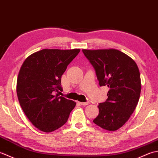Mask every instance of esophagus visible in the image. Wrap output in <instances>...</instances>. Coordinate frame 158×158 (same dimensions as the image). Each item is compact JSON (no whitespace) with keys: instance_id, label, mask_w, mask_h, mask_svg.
<instances>
[{"instance_id":"34e87169","label":"esophagus","mask_w":158,"mask_h":158,"mask_svg":"<svg viewBox=\"0 0 158 158\" xmlns=\"http://www.w3.org/2000/svg\"><path fill=\"white\" fill-rule=\"evenodd\" d=\"M79 103L81 105H83V106H86L89 105V102H79Z\"/></svg>"}]
</instances>
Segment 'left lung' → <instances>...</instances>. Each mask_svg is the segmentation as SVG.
<instances>
[{"mask_svg": "<svg viewBox=\"0 0 158 158\" xmlns=\"http://www.w3.org/2000/svg\"><path fill=\"white\" fill-rule=\"evenodd\" d=\"M96 70L100 86L109 88L108 98L98 107L93 122L108 131L126 123L138 104L141 91L139 69L135 60L115 49H83Z\"/></svg>", "mask_w": 158, "mask_h": 158, "instance_id": "8db88e82", "label": "left lung"}]
</instances>
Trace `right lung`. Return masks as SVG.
Wrapping results in <instances>:
<instances>
[{
	"label": "right lung",
	"mask_w": 158,
	"mask_h": 158,
	"mask_svg": "<svg viewBox=\"0 0 158 158\" xmlns=\"http://www.w3.org/2000/svg\"><path fill=\"white\" fill-rule=\"evenodd\" d=\"M79 49H44L23 62L17 80V95L23 113L34 126L45 132L60 128L76 102L53 95L62 91L61 77Z\"/></svg>",
	"instance_id": "right-lung-1"
}]
</instances>
